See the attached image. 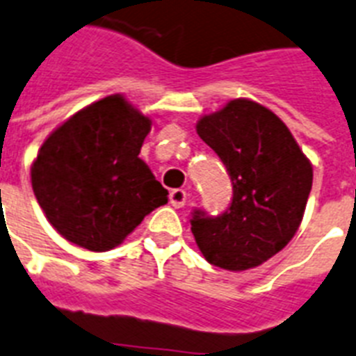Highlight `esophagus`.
Wrapping results in <instances>:
<instances>
[{
  "mask_svg": "<svg viewBox=\"0 0 356 356\" xmlns=\"http://www.w3.org/2000/svg\"><path fill=\"white\" fill-rule=\"evenodd\" d=\"M169 202H171L175 209H180V207L185 205V202H187V193L184 189H172L169 193Z\"/></svg>",
  "mask_w": 356,
  "mask_h": 356,
  "instance_id": "esophagus-1",
  "label": "esophagus"
}]
</instances>
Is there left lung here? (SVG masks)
Segmentation results:
<instances>
[{"label": "left lung", "instance_id": "8db88e82", "mask_svg": "<svg viewBox=\"0 0 356 356\" xmlns=\"http://www.w3.org/2000/svg\"><path fill=\"white\" fill-rule=\"evenodd\" d=\"M196 132L227 169L233 198L222 214L195 209L191 231L205 260L229 271L260 266L286 248L304 216L313 167L286 123L251 99L204 116Z\"/></svg>", "mask_w": 356, "mask_h": 356}]
</instances>
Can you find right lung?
<instances>
[{
  "mask_svg": "<svg viewBox=\"0 0 356 356\" xmlns=\"http://www.w3.org/2000/svg\"><path fill=\"white\" fill-rule=\"evenodd\" d=\"M149 131L151 120L113 94L47 138L32 163V189L61 236L108 251L167 204V189L138 158Z\"/></svg>",
  "mask_w": 356,
  "mask_h": 356,
  "instance_id": "add662e5",
  "label": "right lung"
}]
</instances>
